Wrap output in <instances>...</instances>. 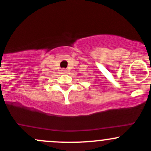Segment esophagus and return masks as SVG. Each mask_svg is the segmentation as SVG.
Here are the masks:
<instances>
[{"mask_svg": "<svg viewBox=\"0 0 151 151\" xmlns=\"http://www.w3.org/2000/svg\"><path fill=\"white\" fill-rule=\"evenodd\" d=\"M62 73L63 74H66L68 73V70L66 69H65V68H63V69H62Z\"/></svg>", "mask_w": 151, "mask_h": 151, "instance_id": "34e87169", "label": "esophagus"}]
</instances>
